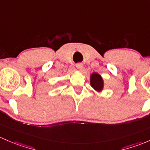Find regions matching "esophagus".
<instances>
[{
  "label": "esophagus",
  "mask_w": 150,
  "mask_h": 150,
  "mask_svg": "<svg viewBox=\"0 0 150 150\" xmlns=\"http://www.w3.org/2000/svg\"><path fill=\"white\" fill-rule=\"evenodd\" d=\"M76 68L79 69V70L81 71L83 69V68H84V66H83L82 64H81V63H79V64H76Z\"/></svg>",
  "instance_id": "obj_1"
}]
</instances>
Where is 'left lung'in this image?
<instances>
[{"label":"left lung","instance_id":"obj_1","mask_svg":"<svg viewBox=\"0 0 150 150\" xmlns=\"http://www.w3.org/2000/svg\"><path fill=\"white\" fill-rule=\"evenodd\" d=\"M90 85L96 92H103L105 84L104 80L101 75H100L97 72H93L90 75Z\"/></svg>","mask_w":150,"mask_h":150}]
</instances>
